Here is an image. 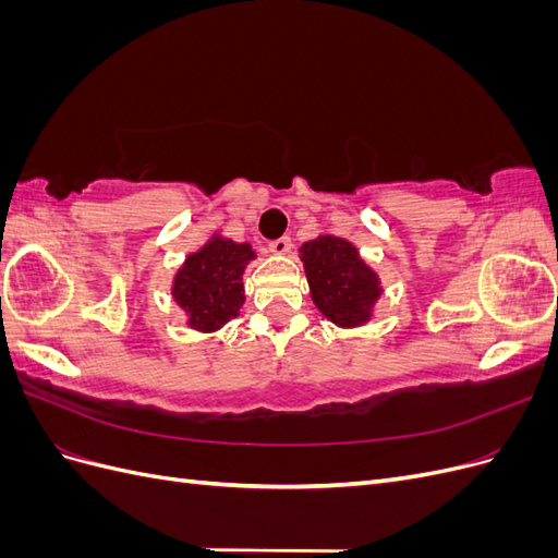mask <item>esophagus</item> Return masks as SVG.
Returning <instances> with one entry per match:
<instances>
[{"mask_svg": "<svg viewBox=\"0 0 558 558\" xmlns=\"http://www.w3.org/2000/svg\"><path fill=\"white\" fill-rule=\"evenodd\" d=\"M291 240L289 238H281V240H275L269 242V251L275 253V256H286V253H291Z\"/></svg>", "mask_w": 558, "mask_h": 558, "instance_id": "34e87169", "label": "esophagus"}]
</instances>
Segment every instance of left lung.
I'll return each instance as SVG.
<instances>
[{"mask_svg":"<svg viewBox=\"0 0 558 558\" xmlns=\"http://www.w3.org/2000/svg\"><path fill=\"white\" fill-rule=\"evenodd\" d=\"M310 295L316 310L337 328H361L373 320L384 293L381 279L369 267L356 244L332 232L300 246Z\"/></svg>","mask_w":558,"mask_h":558,"instance_id":"left-lung-1","label":"left lung"}]
</instances>
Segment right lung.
<instances>
[{"instance_id": "add662e5", "label": "right lung", "mask_w": 558, "mask_h": 558, "mask_svg": "<svg viewBox=\"0 0 558 558\" xmlns=\"http://www.w3.org/2000/svg\"><path fill=\"white\" fill-rule=\"evenodd\" d=\"M256 258L248 242H232L214 232L189 253L172 281V298L185 314V326L218 332L244 305V269Z\"/></svg>"}]
</instances>
